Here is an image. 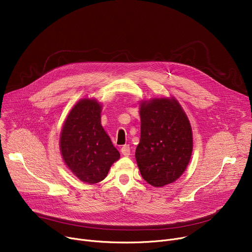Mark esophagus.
<instances>
[{"mask_svg":"<svg viewBox=\"0 0 252 252\" xmlns=\"http://www.w3.org/2000/svg\"><path fill=\"white\" fill-rule=\"evenodd\" d=\"M121 151H122L123 155L128 156V155L130 154V147L128 146V145H124V146H123L122 149H121Z\"/></svg>","mask_w":252,"mask_h":252,"instance_id":"obj_1","label":"esophagus"}]
</instances>
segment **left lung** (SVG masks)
<instances>
[{"mask_svg": "<svg viewBox=\"0 0 252 252\" xmlns=\"http://www.w3.org/2000/svg\"><path fill=\"white\" fill-rule=\"evenodd\" d=\"M141 139L136 160L143 179L154 187L174 183L192 154L190 123L175 99H154L140 108Z\"/></svg>", "mask_w": 252, "mask_h": 252, "instance_id": "1", "label": "left lung"}]
</instances>
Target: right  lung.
<instances>
[{"instance_id":"add662e5","label":"right lung","mask_w":252,"mask_h":252,"mask_svg":"<svg viewBox=\"0 0 252 252\" xmlns=\"http://www.w3.org/2000/svg\"><path fill=\"white\" fill-rule=\"evenodd\" d=\"M101 106L95 100L79 101L64 123L60 149L69 169L81 181L104 180L119 152L101 126Z\"/></svg>"}]
</instances>
